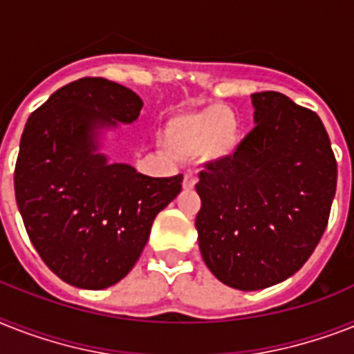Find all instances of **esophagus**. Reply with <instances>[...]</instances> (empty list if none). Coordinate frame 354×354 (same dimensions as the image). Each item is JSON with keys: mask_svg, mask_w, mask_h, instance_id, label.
<instances>
[{"mask_svg": "<svg viewBox=\"0 0 354 354\" xmlns=\"http://www.w3.org/2000/svg\"><path fill=\"white\" fill-rule=\"evenodd\" d=\"M194 185H196V176L192 172H185L183 174V189L191 191V189H194Z\"/></svg>", "mask_w": 354, "mask_h": 354, "instance_id": "esophagus-1", "label": "esophagus"}]
</instances>
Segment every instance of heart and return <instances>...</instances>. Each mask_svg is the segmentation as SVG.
Instances as JSON below:
<instances>
[{
    "mask_svg": "<svg viewBox=\"0 0 354 354\" xmlns=\"http://www.w3.org/2000/svg\"><path fill=\"white\" fill-rule=\"evenodd\" d=\"M236 140V118L225 105L178 116L167 125L169 147L180 158L202 154L209 162H222L234 154Z\"/></svg>",
    "mask_w": 354,
    "mask_h": 354,
    "instance_id": "heart-1",
    "label": "heart"
}]
</instances>
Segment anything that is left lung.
I'll return each instance as SVG.
<instances>
[{
  "label": "left lung",
  "mask_w": 354,
  "mask_h": 354,
  "mask_svg": "<svg viewBox=\"0 0 354 354\" xmlns=\"http://www.w3.org/2000/svg\"><path fill=\"white\" fill-rule=\"evenodd\" d=\"M252 105L257 127L196 185L203 261L240 291L280 283L309 260L336 192L335 152L317 112L274 91L254 93Z\"/></svg>",
  "instance_id": "8db88e82"
}]
</instances>
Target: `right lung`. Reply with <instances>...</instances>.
Listing matches in <instances>:
<instances>
[{"mask_svg": "<svg viewBox=\"0 0 354 354\" xmlns=\"http://www.w3.org/2000/svg\"><path fill=\"white\" fill-rule=\"evenodd\" d=\"M143 102L105 77L57 88L30 114L14 169L16 203L45 266L74 287L127 277L154 218L182 191V174L151 178L96 152V129L140 116Z\"/></svg>", "mask_w": 354, "mask_h": 354, "instance_id": "add662e5", "label": "right lung"}]
</instances>
